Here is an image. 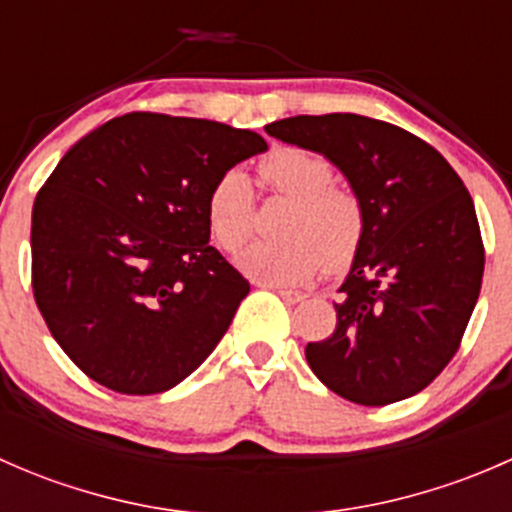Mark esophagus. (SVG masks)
Segmentation results:
<instances>
[{
    "label": "esophagus",
    "instance_id": "esophagus-1",
    "mask_svg": "<svg viewBox=\"0 0 512 512\" xmlns=\"http://www.w3.org/2000/svg\"><path fill=\"white\" fill-rule=\"evenodd\" d=\"M272 289H275V292L280 294V297L285 299L287 304H297V302H302L304 297H307V294L297 292V289H287V287H272Z\"/></svg>",
    "mask_w": 512,
    "mask_h": 512
}]
</instances>
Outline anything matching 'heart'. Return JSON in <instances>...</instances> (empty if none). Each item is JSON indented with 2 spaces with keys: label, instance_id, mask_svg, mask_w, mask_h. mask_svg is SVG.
<instances>
[{
  "label": "heart",
  "instance_id": "b5f03b06",
  "mask_svg": "<svg viewBox=\"0 0 512 512\" xmlns=\"http://www.w3.org/2000/svg\"><path fill=\"white\" fill-rule=\"evenodd\" d=\"M257 175L277 195L292 200L282 232L287 240L255 242L237 257L245 275L267 285H299L319 267L339 270L352 260L364 232L354 193L332 185V165L299 148L270 153ZM208 225L218 245L240 250L252 232V193L245 175L225 173L208 198Z\"/></svg>",
  "mask_w": 512,
  "mask_h": 512
}]
</instances>
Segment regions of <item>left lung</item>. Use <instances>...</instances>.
<instances>
[{"instance_id": "left-lung-1", "label": "left lung", "mask_w": 512, "mask_h": 512, "mask_svg": "<svg viewBox=\"0 0 512 512\" xmlns=\"http://www.w3.org/2000/svg\"><path fill=\"white\" fill-rule=\"evenodd\" d=\"M265 131L337 165L364 213L334 304L337 329L307 344V364L327 389L361 406L418 394L458 352L483 282L466 185L436 148L376 118L294 116Z\"/></svg>"}]
</instances>
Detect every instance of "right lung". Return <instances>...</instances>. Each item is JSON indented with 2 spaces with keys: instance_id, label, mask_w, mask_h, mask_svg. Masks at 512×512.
<instances>
[{
  "instance_id": "1",
  "label": "right lung",
  "mask_w": 512,
  "mask_h": 512,
  "mask_svg": "<svg viewBox=\"0 0 512 512\" xmlns=\"http://www.w3.org/2000/svg\"><path fill=\"white\" fill-rule=\"evenodd\" d=\"M265 151L245 128L126 113L59 160L34 200L32 287L86 376L163 394L213 354L250 282L208 242L210 190Z\"/></svg>"
}]
</instances>
